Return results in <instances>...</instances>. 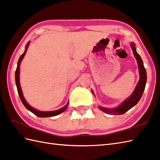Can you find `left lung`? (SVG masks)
Here are the masks:
<instances>
[{
	"label": "left lung",
	"mask_w": 160,
	"mask_h": 160,
	"mask_svg": "<svg viewBox=\"0 0 160 160\" xmlns=\"http://www.w3.org/2000/svg\"><path fill=\"white\" fill-rule=\"evenodd\" d=\"M131 48L133 50V53L134 54V57L137 60V62H138L140 73V80L135 88L134 91L133 92L130 97L125 99L119 106L114 108H103L102 106L99 107L100 110L107 114L119 115L128 112L129 110H130L132 108L136 105V103L140 101V98H142L144 88H145L147 83V72L144 67L143 61L140 57V55L137 53L134 43H131Z\"/></svg>",
	"instance_id": "obj_1"
}]
</instances>
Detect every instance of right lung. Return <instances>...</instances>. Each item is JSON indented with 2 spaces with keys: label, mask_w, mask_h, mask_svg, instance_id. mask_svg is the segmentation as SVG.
<instances>
[{
  "label": "right lung",
  "mask_w": 160,
  "mask_h": 160,
  "mask_svg": "<svg viewBox=\"0 0 160 160\" xmlns=\"http://www.w3.org/2000/svg\"><path fill=\"white\" fill-rule=\"evenodd\" d=\"M28 45H29V42L27 43V47H26V49H25V51L24 52V53L20 56L19 60H18L17 68H16V75H15V78H16V84L17 89H18V95H19L21 101H22V103H23V104H24V106L26 107V108H27V110H28L29 111H31V112H32L33 114H35L36 116H38L39 117H50L57 116V115L62 113V112H64V111L67 109V108L68 107V105H69V102L67 103V104L64 107L62 108H61V109L58 110L47 111V112H43V111L37 110L36 109L33 108L32 107H31L27 102V101H26L24 98V96H23V93H22V88H21V87H20V77H19V74H20V62H21L22 60V59H23V58L24 57V55L26 54V53H27V51L28 48Z\"/></svg>",
  "instance_id": "right-lung-1"
}]
</instances>
